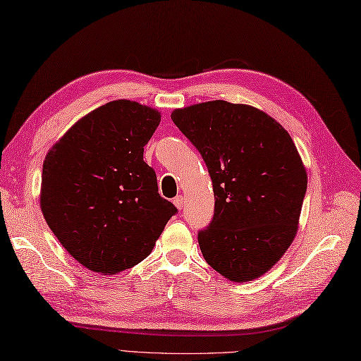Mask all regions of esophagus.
<instances>
[{"instance_id":"1","label":"esophagus","mask_w":361,"mask_h":361,"mask_svg":"<svg viewBox=\"0 0 361 361\" xmlns=\"http://www.w3.org/2000/svg\"><path fill=\"white\" fill-rule=\"evenodd\" d=\"M173 204L176 205V208H178V209H182L183 204H185V199H183L182 196H178V197L173 199Z\"/></svg>"}]
</instances>
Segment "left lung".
<instances>
[{"label": "left lung", "instance_id": "left-lung-1", "mask_svg": "<svg viewBox=\"0 0 361 361\" xmlns=\"http://www.w3.org/2000/svg\"><path fill=\"white\" fill-rule=\"evenodd\" d=\"M171 119L213 182L214 217L197 237L207 263L231 282L262 277L291 247L307 187L291 136L247 104H192Z\"/></svg>", "mask_w": 361, "mask_h": 361}]
</instances>
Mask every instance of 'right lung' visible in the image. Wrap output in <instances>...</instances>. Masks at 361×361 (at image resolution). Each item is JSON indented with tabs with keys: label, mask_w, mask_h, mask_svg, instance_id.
I'll list each match as a JSON object with an SVG mask.
<instances>
[{
	"label": "right lung",
	"mask_w": 361,
	"mask_h": 361,
	"mask_svg": "<svg viewBox=\"0 0 361 361\" xmlns=\"http://www.w3.org/2000/svg\"><path fill=\"white\" fill-rule=\"evenodd\" d=\"M161 113L118 99L87 113L50 148L42 165L39 205L67 252L99 274L150 256L176 207L157 192L144 147Z\"/></svg>",
	"instance_id": "right-lung-1"
}]
</instances>
